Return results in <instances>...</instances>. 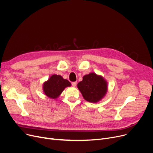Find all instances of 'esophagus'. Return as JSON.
Listing matches in <instances>:
<instances>
[{"label":"esophagus","instance_id":"esophagus-1","mask_svg":"<svg viewBox=\"0 0 153 153\" xmlns=\"http://www.w3.org/2000/svg\"><path fill=\"white\" fill-rule=\"evenodd\" d=\"M76 85H77V82H72V85L73 86V87H76Z\"/></svg>","mask_w":153,"mask_h":153}]
</instances>
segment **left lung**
Masks as SVG:
<instances>
[{"mask_svg": "<svg viewBox=\"0 0 153 153\" xmlns=\"http://www.w3.org/2000/svg\"><path fill=\"white\" fill-rule=\"evenodd\" d=\"M77 88L86 101L97 103L105 96L108 83L102 76L91 72L83 76L82 81L77 84Z\"/></svg>", "mask_w": 153, "mask_h": 153, "instance_id": "1", "label": "left lung"}]
</instances>
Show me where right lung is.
<instances>
[{"instance_id": "1", "label": "right lung", "mask_w": 153, "mask_h": 153, "mask_svg": "<svg viewBox=\"0 0 153 153\" xmlns=\"http://www.w3.org/2000/svg\"><path fill=\"white\" fill-rule=\"evenodd\" d=\"M71 85V84L68 80L64 79L60 75L53 74L43 83V91L48 97L56 99L65 88Z\"/></svg>"}]
</instances>
